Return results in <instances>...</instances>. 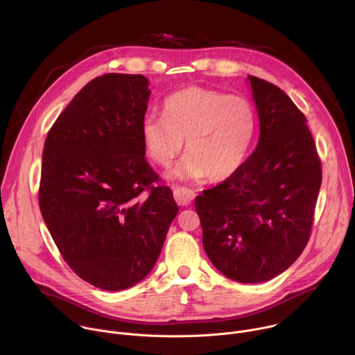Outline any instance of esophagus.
Masks as SVG:
<instances>
[{"mask_svg": "<svg viewBox=\"0 0 355 355\" xmlns=\"http://www.w3.org/2000/svg\"><path fill=\"white\" fill-rule=\"evenodd\" d=\"M173 192H174V199L178 205L181 207H188L191 202L195 198V192L187 187L181 185H173Z\"/></svg>", "mask_w": 355, "mask_h": 355, "instance_id": "obj_1", "label": "esophagus"}]
</instances>
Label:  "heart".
<instances>
[{
	"mask_svg": "<svg viewBox=\"0 0 355 355\" xmlns=\"http://www.w3.org/2000/svg\"><path fill=\"white\" fill-rule=\"evenodd\" d=\"M257 123L247 98L192 85L167 96L163 118L143 119L141 139L150 159L162 167L174 162L185 140L187 157L175 174L222 182L244 164Z\"/></svg>",
	"mask_w": 355,
	"mask_h": 355,
	"instance_id": "heart-1",
	"label": "heart"
}]
</instances>
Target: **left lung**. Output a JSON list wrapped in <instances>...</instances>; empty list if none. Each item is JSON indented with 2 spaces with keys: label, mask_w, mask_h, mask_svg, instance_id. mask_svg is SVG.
Wrapping results in <instances>:
<instances>
[{
  "label": "left lung",
  "mask_w": 355,
  "mask_h": 355,
  "mask_svg": "<svg viewBox=\"0 0 355 355\" xmlns=\"http://www.w3.org/2000/svg\"><path fill=\"white\" fill-rule=\"evenodd\" d=\"M260 140L241 168L195 198L202 244L227 278L266 282L305 250L322 184L306 116L277 85L248 76Z\"/></svg>",
  "instance_id": "8db88e82"
}]
</instances>
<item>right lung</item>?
Wrapping results in <instances>:
<instances>
[{
    "mask_svg": "<svg viewBox=\"0 0 355 355\" xmlns=\"http://www.w3.org/2000/svg\"><path fill=\"white\" fill-rule=\"evenodd\" d=\"M150 96L141 74L91 80L50 128L39 207L63 260L88 284L121 291L155 267L178 214L144 159Z\"/></svg>",
    "mask_w": 355,
    "mask_h": 355,
    "instance_id": "right-lung-1",
    "label": "right lung"
}]
</instances>
